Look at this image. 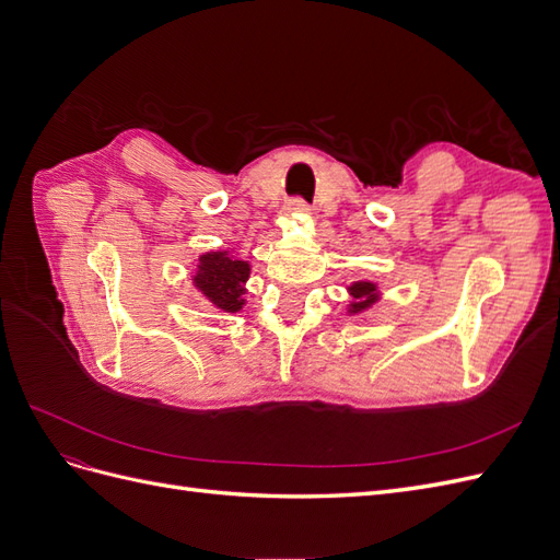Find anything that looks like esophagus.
<instances>
[{
    "label": "esophagus",
    "instance_id": "34e87169",
    "mask_svg": "<svg viewBox=\"0 0 560 560\" xmlns=\"http://www.w3.org/2000/svg\"><path fill=\"white\" fill-rule=\"evenodd\" d=\"M290 212H294V214H303V212H308L311 210V206H308V200H303L301 196H294L292 200H290Z\"/></svg>",
    "mask_w": 560,
    "mask_h": 560
}]
</instances>
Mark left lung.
Returning a JSON list of instances; mask_svg holds the SVG:
<instances>
[{
    "mask_svg": "<svg viewBox=\"0 0 560 560\" xmlns=\"http://www.w3.org/2000/svg\"><path fill=\"white\" fill-rule=\"evenodd\" d=\"M352 294L358 296V299H364V301L352 303V308H354V311H362V308H366V306H369V303H374V284H369V282H358V284H352Z\"/></svg>",
    "mask_w": 560,
    "mask_h": 560,
    "instance_id": "left-lung-1",
    "label": "left lung"
}]
</instances>
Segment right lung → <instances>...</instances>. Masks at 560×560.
Here are the masks:
<instances>
[{
    "instance_id": "right-lung-1",
    "label": "right lung",
    "mask_w": 560,
    "mask_h": 560,
    "mask_svg": "<svg viewBox=\"0 0 560 560\" xmlns=\"http://www.w3.org/2000/svg\"><path fill=\"white\" fill-rule=\"evenodd\" d=\"M249 276L245 261H233L224 254H206L200 257L196 287L212 301L217 308L235 313L243 308V282Z\"/></svg>"
}]
</instances>
